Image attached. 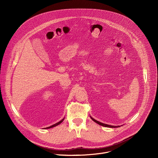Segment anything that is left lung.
I'll list each match as a JSON object with an SVG mask.
<instances>
[{
  "label": "left lung",
  "mask_w": 158,
  "mask_h": 158,
  "mask_svg": "<svg viewBox=\"0 0 158 158\" xmlns=\"http://www.w3.org/2000/svg\"><path fill=\"white\" fill-rule=\"evenodd\" d=\"M91 118L92 119V120H93L95 123H98V124H99V125H101V126H104V127H118L119 126H110V125H108V124H104V123H100V122H99V121H96V120H95L94 119H93V118H91Z\"/></svg>",
  "instance_id": "1"
}]
</instances>
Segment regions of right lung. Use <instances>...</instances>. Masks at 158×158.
Listing matches in <instances>:
<instances>
[{"mask_svg": "<svg viewBox=\"0 0 158 158\" xmlns=\"http://www.w3.org/2000/svg\"><path fill=\"white\" fill-rule=\"evenodd\" d=\"M64 119H62L60 121H59V123H56V124H54V125H52V126H49V127H46V129H49V128H51V127H55V126H57V125H59V124H60L63 121H64Z\"/></svg>", "mask_w": 158, "mask_h": 158, "instance_id": "1", "label": "right lung"}]
</instances>
